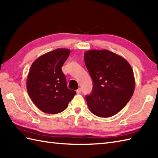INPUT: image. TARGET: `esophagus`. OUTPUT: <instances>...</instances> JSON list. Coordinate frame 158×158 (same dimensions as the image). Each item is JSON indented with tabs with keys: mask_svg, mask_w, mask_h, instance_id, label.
I'll return each mask as SVG.
<instances>
[{
	"mask_svg": "<svg viewBox=\"0 0 158 158\" xmlns=\"http://www.w3.org/2000/svg\"><path fill=\"white\" fill-rule=\"evenodd\" d=\"M76 92H77V94H80V93H81V88H79L77 90Z\"/></svg>",
	"mask_w": 158,
	"mask_h": 158,
	"instance_id": "34e87169",
	"label": "esophagus"
}]
</instances>
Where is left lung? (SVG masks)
<instances>
[{"label": "left lung", "instance_id": "1", "mask_svg": "<svg viewBox=\"0 0 158 158\" xmlns=\"http://www.w3.org/2000/svg\"><path fill=\"white\" fill-rule=\"evenodd\" d=\"M84 60L94 82L92 93L85 96L89 109L99 117L115 115L135 91L132 67L123 57L106 49L86 52Z\"/></svg>", "mask_w": 158, "mask_h": 158}]
</instances>
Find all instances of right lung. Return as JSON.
Masks as SVG:
<instances>
[{
  "label": "right lung",
  "mask_w": 158,
  "mask_h": 158,
  "mask_svg": "<svg viewBox=\"0 0 158 158\" xmlns=\"http://www.w3.org/2000/svg\"><path fill=\"white\" fill-rule=\"evenodd\" d=\"M70 53L56 49L35 60L29 70L26 88L30 98L43 112L57 114L64 110L75 95L69 89L62 66Z\"/></svg>",
  "instance_id": "right-lung-1"
}]
</instances>
